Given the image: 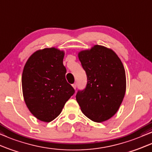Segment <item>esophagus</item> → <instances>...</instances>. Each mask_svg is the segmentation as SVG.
<instances>
[{
	"instance_id": "1",
	"label": "esophagus",
	"mask_w": 152,
	"mask_h": 152,
	"mask_svg": "<svg viewBox=\"0 0 152 152\" xmlns=\"http://www.w3.org/2000/svg\"><path fill=\"white\" fill-rule=\"evenodd\" d=\"M72 86H73V88H74V90H76V87H77V84H76V83H74V84L72 85Z\"/></svg>"
}]
</instances>
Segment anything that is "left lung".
<instances>
[{"label": "left lung", "instance_id": "8db88e82", "mask_svg": "<svg viewBox=\"0 0 152 152\" xmlns=\"http://www.w3.org/2000/svg\"><path fill=\"white\" fill-rule=\"evenodd\" d=\"M88 83L76 99L83 113L95 122L109 120L117 112L126 92L124 65L110 48L94 45L78 53Z\"/></svg>", "mask_w": 152, "mask_h": 152}]
</instances>
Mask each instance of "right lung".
<instances>
[{
  "instance_id": "1",
  "label": "right lung",
  "mask_w": 152,
  "mask_h": 152,
  "mask_svg": "<svg viewBox=\"0 0 152 152\" xmlns=\"http://www.w3.org/2000/svg\"><path fill=\"white\" fill-rule=\"evenodd\" d=\"M64 53L54 47L38 50L30 56L22 74L24 101L38 120L50 122L62 112L75 90L65 78Z\"/></svg>"
}]
</instances>
